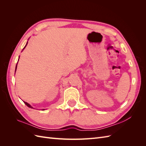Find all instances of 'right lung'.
I'll return each mask as SVG.
<instances>
[{
  "instance_id": "add662e5",
  "label": "right lung",
  "mask_w": 146,
  "mask_h": 146,
  "mask_svg": "<svg viewBox=\"0 0 146 146\" xmlns=\"http://www.w3.org/2000/svg\"><path fill=\"white\" fill-rule=\"evenodd\" d=\"M27 44H28V42H27V44H26V45H25V46L24 47V48L26 47V46H27ZM24 48H23V49H24ZM16 69H17V64H16V69H15V72H16ZM24 104L26 105H27V107H29V108H33L32 107V106H31L29 104H28L27 102H24ZM42 110H44V109H42Z\"/></svg>"
}]
</instances>
